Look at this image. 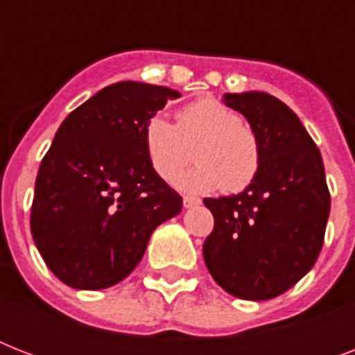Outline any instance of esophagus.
<instances>
[{
    "label": "esophagus",
    "instance_id": "1",
    "mask_svg": "<svg viewBox=\"0 0 355 355\" xmlns=\"http://www.w3.org/2000/svg\"><path fill=\"white\" fill-rule=\"evenodd\" d=\"M184 208H193V206H199L200 205V199H197V197H184Z\"/></svg>",
    "mask_w": 355,
    "mask_h": 355
}]
</instances>
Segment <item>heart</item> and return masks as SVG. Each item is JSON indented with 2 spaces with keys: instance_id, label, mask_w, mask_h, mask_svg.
<instances>
[{
  "instance_id": "obj_1",
  "label": "heart",
  "mask_w": 355,
  "mask_h": 355,
  "mask_svg": "<svg viewBox=\"0 0 355 355\" xmlns=\"http://www.w3.org/2000/svg\"><path fill=\"white\" fill-rule=\"evenodd\" d=\"M193 146L200 164L175 178V186L182 191L208 193L223 188L237 193L258 177L261 150L256 134L214 97L186 105L177 114V125L164 114H155L145 123V153L153 169L166 180L187 163Z\"/></svg>"
}]
</instances>
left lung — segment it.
<instances>
[{
	"mask_svg": "<svg viewBox=\"0 0 355 355\" xmlns=\"http://www.w3.org/2000/svg\"><path fill=\"white\" fill-rule=\"evenodd\" d=\"M261 150L258 177L241 193L205 199L216 225L202 254L214 280L243 300L291 289L319 258L330 191L317 145L286 103L265 92L225 94Z\"/></svg>",
	"mask_w": 355,
	"mask_h": 355,
	"instance_id": "8db88e82",
	"label": "left lung"
}]
</instances>
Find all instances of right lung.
Listing matches in <instances>:
<instances>
[{"instance_id":"obj_1","label":"right lung","mask_w":355,"mask_h":355,"mask_svg":"<svg viewBox=\"0 0 355 355\" xmlns=\"http://www.w3.org/2000/svg\"><path fill=\"white\" fill-rule=\"evenodd\" d=\"M167 86L121 80L68 114L38 169L31 232L51 272L96 291L127 278L156 227L182 211V197L153 169L147 119L178 99Z\"/></svg>"}]
</instances>
